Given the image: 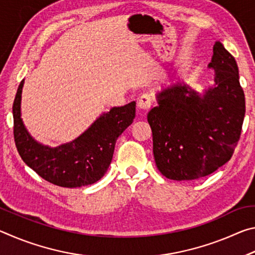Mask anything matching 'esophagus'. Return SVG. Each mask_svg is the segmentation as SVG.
Returning <instances> with one entry per match:
<instances>
[{
    "label": "esophagus",
    "mask_w": 255,
    "mask_h": 255,
    "mask_svg": "<svg viewBox=\"0 0 255 255\" xmlns=\"http://www.w3.org/2000/svg\"><path fill=\"white\" fill-rule=\"evenodd\" d=\"M152 96L149 93H144L138 100V108H140L141 110H148L152 106Z\"/></svg>",
    "instance_id": "1"
}]
</instances>
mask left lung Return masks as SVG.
<instances>
[{"mask_svg": "<svg viewBox=\"0 0 255 255\" xmlns=\"http://www.w3.org/2000/svg\"><path fill=\"white\" fill-rule=\"evenodd\" d=\"M208 68L214 85L199 93L176 82L156 94L148 112L153 153L167 179L184 181L209 175L230 161L239 143L245 116V97L236 60L221 41L214 45Z\"/></svg>", "mask_w": 255, "mask_h": 255, "instance_id": "1", "label": "left lung"}]
</instances>
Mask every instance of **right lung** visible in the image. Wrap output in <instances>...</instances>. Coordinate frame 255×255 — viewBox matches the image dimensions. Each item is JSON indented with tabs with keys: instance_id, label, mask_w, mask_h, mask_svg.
Here are the masks:
<instances>
[{
	"instance_id": "add662e5",
	"label": "right lung",
	"mask_w": 255,
	"mask_h": 255,
	"mask_svg": "<svg viewBox=\"0 0 255 255\" xmlns=\"http://www.w3.org/2000/svg\"><path fill=\"white\" fill-rule=\"evenodd\" d=\"M21 81L13 102V133L21 158L38 175L64 188H80L100 180L109 167L118 137L130 126L136 115V102L114 107L70 143L50 147L28 132L21 118Z\"/></svg>"
}]
</instances>
